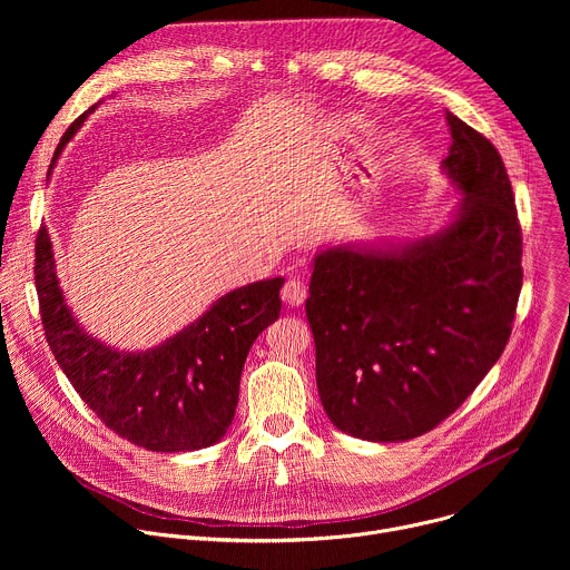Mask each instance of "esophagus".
Segmentation results:
<instances>
[{
  "instance_id": "34e87169",
  "label": "esophagus",
  "mask_w": 570,
  "mask_h": 570,
  "mask_svg": "<svg viewBox=\"0 0 570 570\" xmlns=\"http://www.w3.org/2000/svg\"><path fill=\"white\" fill-rule=\"evenodd\" d=\"M306 295H308L306 284L299 282V279H295V277H291V279L284 284V288H282V299H284L288 306H299V304L306 299Z\"/></svg>"
}]
</instances>
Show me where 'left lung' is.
Masks as SVG:
<instances>
[{
	"label": "left lung",
	"mask_w": 570,
	"mask_h": 570,
	"mask_svg": "<svg viewBox=\"0 0 570 570\" xmlns=\"http://www.w3.org/2000/svg\"><path fill=\"white\" fill-rule=\"evenodd\" d=\"M453 220L396 250L313 259L306 317L324 413L343 433L403 442L433 431L501 358L523 284V238L497 146L446 112Z\"/></svg>",
	"instance_id": "1"
}]
</instances>
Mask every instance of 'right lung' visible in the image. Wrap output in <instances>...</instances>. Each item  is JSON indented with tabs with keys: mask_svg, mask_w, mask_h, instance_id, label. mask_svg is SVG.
<instances>
[{
	"mask_svg": "<svg viewBox=\"0 0 570 570\" xmlns=\"http://www.w3.org/2000/svg\"><path fill=\"white\" fill-rule=\"evenodd\" d=\"M95 104L62 135L56 157ZM47 227L36 238V291L56 363L90 411L119 438L159 453L218 442L234 420L243 363L257 336L279 317L282 277L218 297L189 327L155 350L130 354L88 336L65 304Z\"/></svg>",
	"mask_w": 570,
	"mask_h": 570,
	"instance_id": "add662e5",
	"label": "right lung"
}]
</instances>
